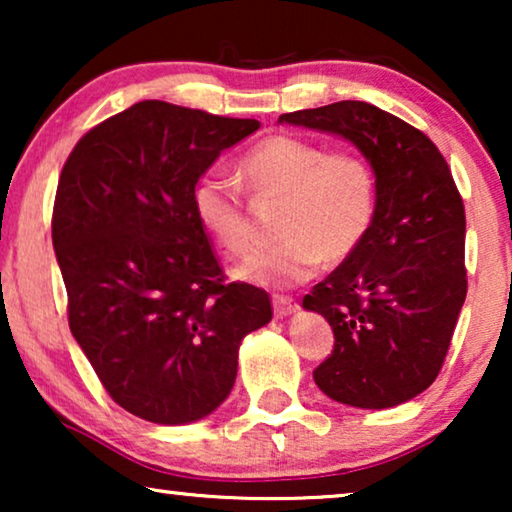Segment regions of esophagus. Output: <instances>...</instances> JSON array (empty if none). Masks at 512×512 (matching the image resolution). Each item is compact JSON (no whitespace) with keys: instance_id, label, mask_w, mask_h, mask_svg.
Listing matches in <instances>:
<instances>
[{"instance_id":"esophagus-1","label":"esophagus","mask_w":512,"mask_h":512,"mask_svg":"<svg viewBox=\"0 0 512 512\" xmlns=\"http://www.w3.org/2000/svg\"><path fill=\"white\" fill-rule=\"evenodd\" d=\"M272 310H275V317L284 319L298 310V303L291 296H272Z\"/></svg>"}]
</instances>
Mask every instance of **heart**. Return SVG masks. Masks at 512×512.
Instances as JSON below:
<instances>
[{
    "label": "heart",
    "mask_w": 512,
    "mask_h": 512,
    "mask_svg": "<svg viewBox=\"0 0 512 512\" xmlns=\"http://www.w3.org/2000/svg\"><path fill=\"white\" fill-rule=\"evenodd\" d=\"M240 174L258 202H282L270 244L235 268L242 282L291 286L310 279L321 263L345 261L366 240L377 209L373 165L361 153L328 151L296 135H272L244 153ZM193 214L226 251L254 247L256 228L233 177L205 172L193 186Z\"/></svg>",
    "instance_id": "heart-1"
}]
</instances>
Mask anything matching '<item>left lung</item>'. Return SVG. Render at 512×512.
Instances as JSON below:
<instances>
[{
    "label": "left lung",
    "mask_w": 512,
    "mask_h": 512,
    "mask_svg": "<svg viewBox=\"0 0 512 512\" xmlns=\"http://www.w3.org/2000/svg\"><path fill=\"white\" fill-rule=\"evenodd\" d=\"M279 123L345 137L373 165V226L303 307L335 335L317 387L354 408H394L431 387L450 349L468 286L464 200L436 144L373 104L335 102Z\"/></svg>",
    "instance_id": "8db88e82"
}]
</instances>
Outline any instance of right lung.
I'll use <instances>...</instances> for the list:
<instances>
[{"mask_svg": "<svg viewBox=\"0 0 512 512\" xmlns=\"http://www.w3.org/2000/svg\"><path fill=\"white\" fill-rule=\"evenodd\" d=\"M254 118L144 100L86 132L62 167L53 249L72 335L107 394L153 424H188L226 401L244 335L270 298L226 284L193 214V186Z\"/></svg>", "mask_w": 512, "mask_h": 512, "instance_id": "obj_1", "label": "right lung"}]
</instances>
